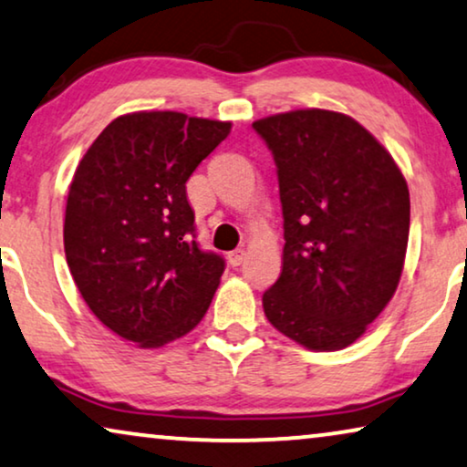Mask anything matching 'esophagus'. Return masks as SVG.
I'll return each instance as SVG.
<instances>
[{
	"instance_id": "1",
	"label": "esophagus",
	"mask_w": 467,
	"mask_h": 467,
	"mask_svg": "<svg viewBox=\"0 0 467 467\" xmlns=\"http://www.w3.org/2000/svg\"><path fill=\"white\" fill-rule=\"evenodd\" d=\"M244 257H246V253L242 251V248H238V251H234V253H229V264H232L234 267H238V265H242V261H244Z\"/></svg>"
}]
</instances>
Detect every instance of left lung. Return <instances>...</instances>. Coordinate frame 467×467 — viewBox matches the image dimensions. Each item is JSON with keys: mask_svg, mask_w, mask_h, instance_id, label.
<instances>
[{"mask_svg": "<svg viewBox=\"0 0 467 467\" xmlns=\"http://www.w3.org/2000/svg\"><path fill=\"white\" fill-rule=\"evenodd\" d=\"M276 163L283 272L264 293L274 327L340 350L385 310L404 270L410 193L385 146L342 112L306 108L253 123Z\"/></svg>", "mask_w": 467, "mask_h": 467, "instance_id": "1", "label": "left lung"}]
</instances>
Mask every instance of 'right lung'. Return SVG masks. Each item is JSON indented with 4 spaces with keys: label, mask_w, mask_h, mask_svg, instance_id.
<instances>
[{
    "label": "right lung",
    "mask_w": 467,
    "mask_h": 467,
    "mask_svg": "<svg viewBox=\"0 0 467 467\" xmlns=\"http://www.w3.org/2000/svg\"><path fill=\"white\" fill-rule=\"evenodd\" d=\"M232 123L182 112L114 119L69 184L63 246L82 299L142 348L182 337L206 315L225 259L195 242L187 181Z\"/></svg>",
    "instance_id": "right-lung-1"
}]
</instances>
